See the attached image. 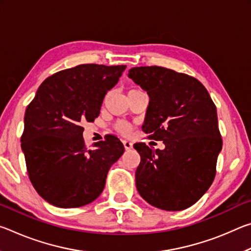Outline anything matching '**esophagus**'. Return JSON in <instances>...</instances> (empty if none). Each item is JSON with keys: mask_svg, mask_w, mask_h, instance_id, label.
Listing matches in <instances>:
<instances>
[{"mask_svg": "<svg viewBox=\"0 0 251 251\" xmlns=\"http://www.w3.org/2000/svg\"><path fill=\"white\" fill-rule=\"evenodd\" d=\"M123 143H124V147H125L126 151H129V150H131V148H133V143H131V142L124 141Z\"/></svg>", "mask_w": 251, "mask_h": 251, "instance_id": "obj_1", "label": "esophagus"}]
</instances>
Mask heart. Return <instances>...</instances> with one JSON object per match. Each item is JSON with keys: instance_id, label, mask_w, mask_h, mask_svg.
<instances>
[{"instance_id": "b5f03b06", "label": "heart", "mask_w": 251, "mask_h": 251, "mask_svg": "<svg viewBox=\"0 0 251 251\" xmlns=\"http://www.w3.org/2000/svg\"><path fill=\"white\" fill-rule=\"evenodd\" d=\"M118 130H120L121 133L124 135H129L131 133V128L127 125H120L118 126Z\"/></svg>"}]
</instances>
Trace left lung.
Returning a JSON list of instances; mask_svg holds the SVG:
<instances>
[{"mask_svg": "<svg viewBox=\"0 0 251 251\" xmlns=\"http://www.w3.org/2000/svg\"><path fill=\"white\" fill-rule=\"evenodd\" d=\"M128 77L150 96L142 129L164 150L134 144L141 155L136 188L151 206L184 210L214 181L223 148L217 110L198 79L159 66L133 67Z\"/></svg>", "mask_w": 251, "mask_h": 251, "instance_id": "8db88e82", "label": "left lung"}]
</instances>
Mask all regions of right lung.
<instances>
[{
    "label": "right lung",
    "instance_id": "right-lung-1",
    "mask_svg": "<svg viewBox=\"0 0 251 251\" xmlns=\"http://www.w3.org/2000/svg\"><path fill=\"white\" fill-rule=\"evenodd\" d=\"M126 65L82 64L46 78L27 106L21 147L32 185L59 208L87 205L103 192L109 168L124 152L108 135L85 147L84 123L94 122Z\"/></svg>",
    "mask_w": 251,
    "mask_h": 251
}]
</instances>
